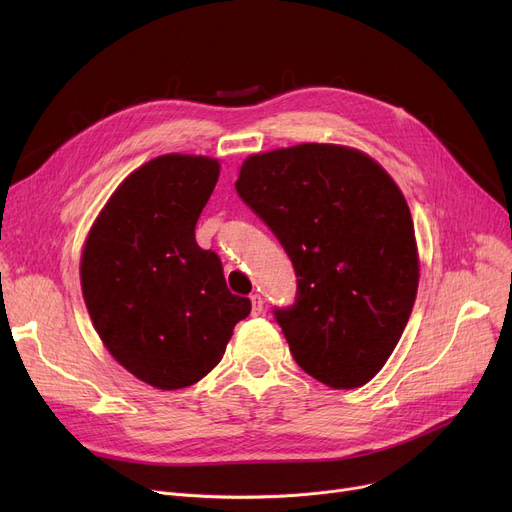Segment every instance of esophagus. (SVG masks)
Instances as JSON below:
<instances>
[{
  "label": "esophagus",
  "instance_id": "obj_1",
  "mask_svg": "<svg viewBox=\"0 0 512 512\" xmlns=\"http://www.w3.org/2000/svg\"><path fill=\"white\" fill-rule=\"evenodd\" d=\"M251 303H253V315H259L261 311H263V299H261V294H257V292H253L251 294Z\"/></svg>",
  "mask_w": 512,
  "mask_h": 512
}]
</instances>
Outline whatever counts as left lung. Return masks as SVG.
Listing matches in <instances>:
<instances>
[{
	"mask_svg": "<svg viewBox=\"0 0 512 512\" xmlns=\"http://www.w3.org/2000/svg\"><path fill=\"white\" fill-rule=\"evenodd\" d=\"M236 191L288 253L297 294L274 317L297 365L336 390L378 373L413 311L409 205L371 157L305 143L251 155Z\"/></svg>",
	"mask_w": 512,
	"mask_h": 512,
	"instance_id": "left-lung-1",
	"label": "left lung"
}]
</instances>
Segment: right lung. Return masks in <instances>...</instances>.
<instances>
[{"instance_id":"add662e5","label":"right lung","mask_w":512,"mask_h":512,"mask_svg":"<svg viewBox=\"0 0 512 512\" xmlns=\"http://www.w3.org/2000/svg\"><path fill=\"white\" fill-rule=\"evenodd\" d=\"M220 176L209 157L161 155L132 172L103 207L80 261L85 303L112 357L159 388L193 386L220 363L251 313L232 294L195 226Z\"/></svg>"}]
</instances>
